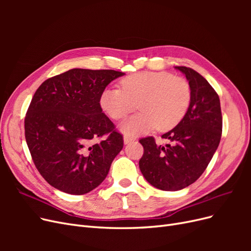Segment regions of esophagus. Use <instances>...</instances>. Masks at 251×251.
I'll use <instances>...</instances> for the list:
<instances>
[{
  "instance_id": "1",
  "label": "esophagus",
  "mask_w": 251,
  "mask_h": 251,
  "mask_svg": "<svg viewBox=\"0 0 251 251\" xmlns=\"http://www.w3.org/2000/svg\"><path fill=\"white\" fill-rule=\"evenodd\" d=\"M134 140H135V138H134V137H131V136H127V135H125V136H124V142H125V144L130 143V142H132V141H134Z\"/></svg>"
}]
</instances>
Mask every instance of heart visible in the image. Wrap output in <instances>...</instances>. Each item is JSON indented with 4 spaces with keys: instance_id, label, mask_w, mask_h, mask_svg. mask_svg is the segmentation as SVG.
<instances>
[{
    "instance_id": "obj_1",
    "label": "heart",
    "mask_w": 251,
    "mask_h": 251,
    "mask_svg": "<svg viewBox=\"0 0 251 251\" xmlns=\"http://www.w3.org/2000/svg\"><path fill=\"white\" fill-rule=\"evenodd\" d=\"M121 89L107 88L100 95L102 110L112 119H121L135 110L139 113L120 124L127 136L148 133L157 126L169 131L183 119L192 100L186 79L169 72L144 71L128 75L120 80Z\"/></svg>"
}]
</instances>
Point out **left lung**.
<instances>
[{
	"mask_svg": "<svg viewBox=\"0 0 251 251\" xmlns=\"http://www.w3.org/2000/svg\"><path fill=\"white\" fill-rule=\"evenodd\" d=\"M185 75L192 91L189 108L173 130L162 135L170 144L157 146L153 137L139 140L144 153L139 160L143 177L161 191H180L207 168L221 140L220 100L209 82L187 67H175Z\"/></svg>",
	"mask_w": 251,
	"mask_h": 251,
	"instance_id": "1",
	"label": "left lung"
}]
</instances>
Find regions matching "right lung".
Instances as JSON below:
<instances>
[{
	"mask_svg": "<svg viewBox=\"0 0 251 251\" xmlns=\"http://www.w3.org/2000/svg\"><path fill=\"white\" fill-rule=\"evenodd\" d=\"M124 72L71 69L45 80L25 117V137L43 178L60 192L83 195L107 177L124 148L100 100ZM104 134L105 140H100Z\"/></svg>",
	"mask_w": 251,
	"mask_h": 251,
	"instance_id": "obj_1",
	"label": "right lung"
}]
</instances>
